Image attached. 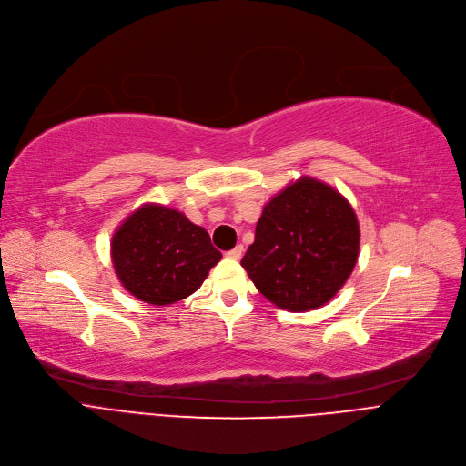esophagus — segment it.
<instances>
[{
  "label": "esophagus",
  "mask_w": 466,
  "mask_h": 466,
  "mask_svg": "<svg viewBox=\"0 0 466 466\" xmlns=\"http://www.w3.org/2000/svg\"><path fill=\"white\" fill-rule=\"evenodd\" d=\"M241 255H243V246H236L234 249H230V251L227 253V257L232 258V260H239Z\"/></svg>",
  "instance_id": "esophagus-1"
}]
</instances>
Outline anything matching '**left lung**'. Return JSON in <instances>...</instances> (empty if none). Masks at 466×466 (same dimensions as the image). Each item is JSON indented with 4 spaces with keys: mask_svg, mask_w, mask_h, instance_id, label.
Instances as JSON below:
<instances>
[{
    "mask_svg": "<svg viewBox=\"0 0 466 466\" xmlns=\"http://www.w3.org/2000/svg\"><path fill=\"white\" fill-rule=\"evenodd\" d=\"M359 241L351 204L330 185L304 176L264 206L241 266L272 304L309 311L344 287Z\"/></svg>",
    "mask_w": 466,
    "mask_h": 466,
    "instance_id": "left-lung-1",
    "label": "left lung"
}]
</instances>
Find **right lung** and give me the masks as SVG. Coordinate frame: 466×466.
<instances>
[{
  "label": "right lung",
  "instance_id": "right-lung-1",
  "mask_svg": "<svg viewBox=\"0 0 466 466\" xmlns=\"http://www.w3.org/2000/svg\"><path fill=\"white\" fill-rule=\"evenodd\" d=\"M111 258L130 295L147 304L167 306L198 290L223 255L185 213L145 204L115 230Z\"/></svg>",
  "mask_w": 466,
  "mask_h": 466
}]
</instances>
